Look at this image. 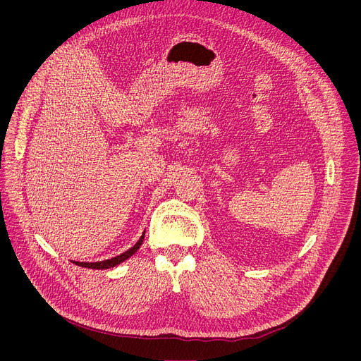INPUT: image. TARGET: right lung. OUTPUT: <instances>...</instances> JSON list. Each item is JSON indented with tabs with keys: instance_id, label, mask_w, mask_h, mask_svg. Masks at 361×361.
<instances>
[{
	"instance_id": "right-lung-1",
	"label": "right lung",
	"mask_w": 361,
	"mask_h": 361,
	"mask_svg": "<svg viewBox=\"0 0 361 361\" xmlns=\"http://www.w3.org/2000/svg\"><path fill=\"white\" fill-rule=\"evenodd\" d=\"M144 235H145V230L142 233V235L140 237V240L127 251H124L123 254L117 255V257H113V259L110 260H104V262H97V263H80V262H74L77 266H81V267H87V269H94V270H106V269H111V267H116L117 264L126 262L127 259H130V257L140 248V245L142 244V240H144Z\"/></svg>"
}]
</instances>
